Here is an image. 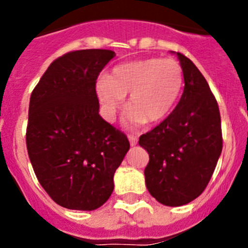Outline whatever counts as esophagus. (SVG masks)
I'll list each match as a JSON object with an SVG mask.
<instances>
[{
    "label": "esophagus",
    "instance_id": "1",
    "mask_svg": "<svg viewBox=\"0 0 248 248\" xmlns=\"http://www.w3.org/2000/svg\"><path fill=\"white\" fill-rule=\"evenodd\" d=\"M129 141H130V145L131 146H134V145H137L138 144V138L135 137V135H129Z\"/></svg>",
    "mask_w": 248,
    "mask_h": 248
}]
</instances>
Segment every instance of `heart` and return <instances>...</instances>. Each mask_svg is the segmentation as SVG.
<instances>
[{
  "label": "heart",
  "mask_w": 248,
  "mask_h": 248,
  "mask_svg": "<svg viewBox=\"0 0 248 248\" xmlns=\"http://www.w3.org/2000/svg\"><path fill=\"white\" fill-rule=\"evenodd\" d=\"M184 85V72L174 58L133 61L113 68L109 76L98 78L97 95L108 120L115 118L126 99V122L131 126L156 124L172 110Z\"/></svg>",
  "instance_id": "heart-1"
}]
</instances>
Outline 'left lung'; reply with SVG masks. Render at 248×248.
I'll list each match as a JSON object with an SVG mask.
<instances>
[{"label": "left lung", "instance_id": "left-lung-1", "mask_svg": "<svg viewBox=\"0 0 248 248\" xmlns=\"http://www.w3.org/2000/svg\"><path fill=\"white\" fill-rule=\"evenodd\" d=\"M184 72L183 95L169 117L139 138L149 154L144 170L153 198L181 206L200 196L222 151L218 105L198 67L176 53Z\"/></svg>", "mask_w": 248, "mask_h": 248}]
</instances>
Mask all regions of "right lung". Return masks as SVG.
<instances>
[{
  "instance_id": "1",
  "label": "right lung",
  "mask_w": 248,
  "mask_h": 248,
  "mask_svg": "<svg viewBox=\"0 0 248 248\" xmlns=\"http://www.w3.org/2000/svg\"><path fill=\"white\" fill-rule=\"evenodd\" d=\"M109 49L68 52L50 63L31 94L26 131L34 174L65 209L92 211L110 198L126 135L99 115L95 83Z\"/></svg>"
}]
</instances>
